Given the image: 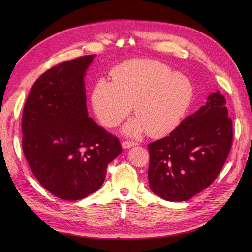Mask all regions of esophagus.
Listing matches in <instances>:
<instances>
[{"instance_id": "34e87169", "label": "esophagus", "mask_w": 252, "mask_h": 252, "mask_svg": "<svg viewBox=\"0 0 252 252\" xmlns=\"http://www.w3.org/2000/svg\"><path fill=\"white\" fill-rule=\"evenodd\" d=\"M139 143L138 142H133V141H123V143H122V146H123V148H130V147H133V146H136Z\"/></svg>"}]
</instances>
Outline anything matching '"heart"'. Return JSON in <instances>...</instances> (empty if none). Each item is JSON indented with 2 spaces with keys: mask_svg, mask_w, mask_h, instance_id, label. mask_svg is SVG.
Returning a JSON list of instances; mask_svg holds the SVG:
<instances>
[{
  "mask_svg": "<svg viewBox=\"0 0 252 252\" xmlns=\"http://www.w3.org/2000/svg\"><path fill=\"white\" fill-rule=\"evenodd\" d=\"M193 89L181 73L155 60L125 61L111 71V80L101 79L93 90V106L101 123L119 125L134 105L136 119L125 127L135 135L146 129L158 136L178 126L191 102Z\"/></svg>",
  "mask_w": 252,
  "mask_h": 252,
  "instance_id": "heart-1",
  "label": "heart"
}]
</instances>
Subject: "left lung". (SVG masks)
Here are the masks:
<instances>
[{
	"label": "left lung",
	"mask_w": 252,
	"mask_h": 252,
	"mask_svg": "<svg viewBox=\"0 0 252 252\" xmlns=\"http://www.w3.org/2000/svg\"><path fill=\"white\" fill-rule=\"evenodd\" d=\"M233 139L226 100L217 91L165 138L148 145L150 189L171 202L189 200L222 170Z\"/></svg>",
	"instance_id": "left-lung-1"
}]
</instances>
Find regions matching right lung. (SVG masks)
<instances>
[{"instance_id": "obj_1", "label": "right lung", "mask_w": 252, "mask_h": 252, "mask_svg": "<svg viewBox=\"0 0 252 252\" xmlns=\"http://www.w3.org/2000/svg\"><path fill=\"white\" fill-rule=\"evenodd\" d=\"M95 55L60 63L35 81L22 117V147L40 184L77 201L102 186L122 147L88 117L84 77Z\"/></svg>"}]
</instances>
